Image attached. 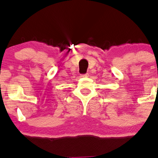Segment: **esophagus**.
Listing matches in <instances>:
<instances>
[{"instance_id": "34e87169", "label": "esophagus", "mask_w": 158, "mask_h": 158, "mask_svg": "<svg viewBox=\"0 0 158 158\" xmlns=\"http://www.w3.org/2000/svg\"><path fill=\"white\" fill-rule=\"evenodd\" d=\"M81 77H89V73H85V74H81Z\"/></svg>"}]
</instances>
